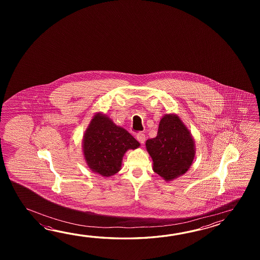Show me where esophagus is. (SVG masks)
<instances>
[{
	"mask_svg": "<svg viewBox=\"0 0 260 260\" xmlns=\"http://www.w3.org/2000/svg\"><path fill=\"white\" fill-rule=\"evenodd\" d=\"M137 139H138L140 143L144 144L145 140H146V137H145L143 133H138V135H137Z\"/></svg>",
	"mask_w": 260,
	"mask_h": 260,
	"instance_id": "34e87169",
	"label": "esophagus"
}]
</instances>
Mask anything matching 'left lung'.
Returning <instances> with one entry per match:
<instances>
[{
	"mask_svg": "<svg viewBox=\"0 0 260 260\" xmlns=\"http://www.w3.org/2000/svg\"><path fill=\"white\" fill-rule=\"evenodd\" d=\"M153 162V171L166 182L187 173L196 153L190 131L176 113L161 117L157 137L146 141Z\"/></svg>",
	"mask_w": 260,
	"mask_h": 260,
	"instance_id": "left-lung-1",
	"label": "left lung"
}]
</instances>
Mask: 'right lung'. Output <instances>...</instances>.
Segmentation results:
<instances>
[{
  "instance_id": "right-lung-1",
  "label": "right lung",
  "mask_w": 260,
  "mask_h": 260,
  "mask_svg": "<svg viewBox=\"0 0 260 260\" xmlns=\"http://www.w3.org/2000/svg\"><path fill=\"white\" fill-rule=\"evenodd\" d=\"M140 146L124 128L118 126L110 117L96 112L83 134V154L91 171L110 177L121 170L123 155L128 149Z\"/></svg>"
}]
</instances>
